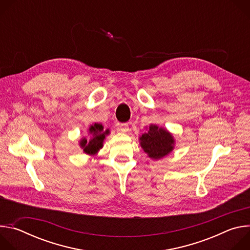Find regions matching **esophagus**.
<instances>
[{
	"label": "esophagus",
	"mask_w": 250,
	"mask_h": 250,
	"mask_svg": "<svg viewBox=\"0 0 250 250\" xmlns=\"http://www.w3.org/2000/svg\"><path fill=\"white\" fill-rule=\"evenodd\" d=\"M119 130L122 132H127L129 130L127 124H120L119 125Z\"/></svg>",
	"instance_id": "esophagus-1"
}]
</instances>
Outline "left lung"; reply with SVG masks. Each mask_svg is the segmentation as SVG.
<instances>
[{"label": "left lung", "instance_id": "left-lung-1", "mask_svg": "<svg viewBox=\"0 0 250 250\" xmlns=\"http://www.w3.org/2000/svg\"><path fill=\"white\" fill-rule=\"evenodd\" d=\"M140 146L152 159H159L173 149V136L164 128L151 125L148 131L139 138Z\"/></svg>", "mask_w": 250, "mask_h": 250}]
</instances>
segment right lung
I'll return each instance as SVG.
<instances>
[{
    "instance_id": "1",
    "label": "right lung",
    "mask_w": 250,
    "mask_h": 250,
    "mask_svg": "<svg viewBox=\"0 0 250 250\" xmlns=\"http://www.w3.org/2000/svg\"><path fill=\"white\" fill-rule=\"evenodd\" d=\"M91 134L89 139L83 138L80 142V146L84 152L87 154H95L103 146V141L106 134H109V129L104 130V126L101 124H95L89 128Z\"/></svg>"
}]
</instances>
